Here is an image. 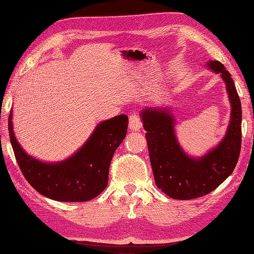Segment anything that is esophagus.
I'll use <instances>...</instances> for the list:
<instances>
[{
  "label": "esophagus",
  "instance_id": "esophagus-1",
  "mask_svg": "<svg viewBox=\"0 0 254 254\" xmlns=\"http://www.w3.org/2000/svg\"><path fill=\"white\" fill-rule=\"evenodd\" d=\"M128 127L131 131H140L142 127V121L138 114L133 113L130 116V121H128Z\"/></svg>",
  "mask_w": 254,
  "mask_h": 254
}]
</instances>
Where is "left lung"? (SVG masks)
Segmentation results:
<instances>
[{
  "instance_id": "1",
  "label": "left lung",
  "mask_w": 254,
  "mask_h": 254,
  "mask_svg": "<svg viewBox=\"0 0 254 254\" xmlns=\"http://www.w3.org/2000/svg\"><path fill=\"white\" fill-rule=\"evenodd\" d=\"M206 66L220 74L231 106L225 136L206 154L193 157L184 151L170 107H145L140 112L156 186L174 199H193L215 190L231 175L239 158L242 111L235 82L220 62L209 61Z\"/></svg>"
}]
</instances>
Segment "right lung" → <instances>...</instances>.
<instances>
[{
    "mask_svg": "<svg viewBox=\"0 0 254 254\" xmlns=\"http://www.w3.org/2000/svg\"><path fill=\"white\" fill-rule=\"evenodd\" d=\"M13 111L8 116V133L19 168L35 190L49 199L64 202L88 201L108 185L110 163L127 136L128 118L117 116L98 123L91 135L70 157L44 162L25 152L13 131Z\"/></svg>",
    "mask_w": 254,
    "mask_h": 254,
    "instance_id": "1",
    "label": "right lung"
}]
</instances>
